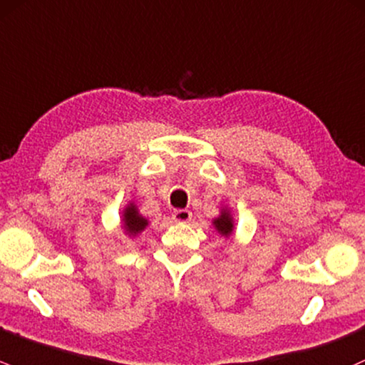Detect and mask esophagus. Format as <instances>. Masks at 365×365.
Returning a JSON list of instances; mask_svg holds the SVG:
<instances>
[{
  "instance_id": "obj_1",
  "label": "esophagus",
  "mask_w": 365,
  "mask_h": 365,
  "mask_svg": "<svg viewBox=\"0 0 365 365\" xmlns=\"http://www.w3.org/2000/svg\"><path fill=\"white\" fill-rule=\"evenodd\" d=\"M172 217H174V221H178V223H187V221L191 220V212L186 209H178L172 212Z\"/></svg>"
}]
</instances>
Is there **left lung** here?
Listing matches in <instances>:
<instances>
[{
    "label": "left lung",
    "mask_w": 365,
    "mask_h": 365,
    "mask_svg": "<svg viewBox=\"0 0 365 365\" xmlns=\"http://www.w3.org/2000/svg\"><path fill=\"white\" fill-rule=\"evenodd\" d=\"M214 228L217 230V234H221L223 237H230L234 234V217L228 209H221V214L212 220Z\"/></svg>",
    "instance_id": "1"
}]
</instances>
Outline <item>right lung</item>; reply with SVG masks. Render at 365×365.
Returning a JSON list of instances; mask_svg holds the SVG:
<instances>
[{"mask_svg":"<svg viewBox=\"0 0 365 365\" xmlns=\"http://www.w3.org/2000/svg\"><path fill=\"white\" fill-rule=\"evenodd\" d=\"M121 221H123V228H125V232L128 235H131V237H135V235H138L140 232H144V228L149 225V221L138 212L137 205H135L133 202H130V204L125 207V210H123Z\"/></svg>","mask_w":365,"mask_h":365,"instance_id":"obj_1","label":"right lung"}]
</instances>
